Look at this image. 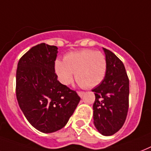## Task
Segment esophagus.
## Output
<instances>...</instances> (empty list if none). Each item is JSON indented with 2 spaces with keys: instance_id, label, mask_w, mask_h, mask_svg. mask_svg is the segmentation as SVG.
<instances>
[{
  "instance_id": "esophagus-1",
  "label": "esophagus",
  "mask_w": 151,
  "mask_h": 151,
  "mask_svg": "<svg viewBox=\"0 0 151 151\" xmlns=\"http://www.w3.org/2000/svg\"><path fill=\"white\" fill-rule=\"evenodd\" d=\"M78 95H79L81 98H83V97L84 96V95H85V92H84V91H78Z\"/></svg>"
}]
</instances>
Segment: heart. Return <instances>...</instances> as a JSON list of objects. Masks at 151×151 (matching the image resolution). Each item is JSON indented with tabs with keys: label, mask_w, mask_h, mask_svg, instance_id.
Listing matches in <instances>:
<instances>
[{
	"label": "heart",
	"mask_w": 151,
	"mask_h": 151,
	"mask_svg": "<svg viewBox=\"0 0 151 151\" xmlns=\"http://www.w3.org/2000/svg\"><path fill=\"white\" fill-rule=\"evenodd\" d=\"M54 67L61 84H70L75 73V79L80 85L92 88L103 81L107 70V62L102 52L83 50L67 53L64 60H56Z\"/></svg>",
	"instance_id": "b5f03b06"
}]
</instances>
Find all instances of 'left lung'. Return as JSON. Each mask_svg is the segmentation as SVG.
<instances>
[{
  "label": "left lung",
  "mask_w": 151,
  "mask_h": 151,
  "mask_svg": "<svg viewBox=\"0 0 151 151\" xmlns=\"http://www.w3.org/2000/svg\"><path fill=\"white\" fill-rule=\"evenodd\" d=\"M107 62L104 80L92 91L95 100L93 119L101 135L111 136L122 128L129 109V78L122 62L110 50L103 48Z\"/></svg>",
  "instance_id": "left-lung-1"
}]
</instances>
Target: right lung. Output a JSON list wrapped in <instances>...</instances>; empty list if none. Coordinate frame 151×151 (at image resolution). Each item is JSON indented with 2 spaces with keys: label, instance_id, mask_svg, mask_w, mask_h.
I'll use <instances>...</instances> for the list:
<instances>
[{
  "label": "right lung",
  "instance_id": "add662e5",
  "mask_svg": "<svg viewBox=\"0 0 151 151\" xmlns=\"http://www.w3.org/2000/svg\"><path fill=\"white\" fill-rule=\"evenodd\" d=\"M57 53L56 46L39 44L20 59L16 72L18 105L29 123L44 133L64 127L81 100L57 80Z\"/></svg>",
  "mask_w": 151,
  "mask_h": 151
}]
</instances>
